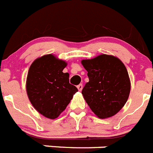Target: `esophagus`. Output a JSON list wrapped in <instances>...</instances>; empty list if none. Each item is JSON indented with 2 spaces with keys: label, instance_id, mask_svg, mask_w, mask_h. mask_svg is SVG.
Masks as SVG:
<instances>
[{
  "label": "esophagus",
  "instance_id": "1",
  "mask_svg": "<svg viewBox=\"0 0 153 153\" xmlns=\"http://www.w3.org/2000/svg\"><path fill=\"white\" fill-rule=\"evenodd\" d=\"M77 88L79 91H81L82 89H83V84H81V83H80V84H79V85L77 86Z\"/></svg>",
  "mask_w": 153,
  "mask_h": 153
}]
</instances>
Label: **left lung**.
Instances as JSON below:
<instances>
[{"instance_id":"1","label":"left lung","mask_w":153,"mask_h":153,"mask_svg":"<svg viewBox=\"0 0 153 153\" xmlns=\"http://www.w3.org/2000/svg\"><path fill=\"white\" fill-rule=\"evenodd\" d=\"M89 82L82 90L86 102L100 118L116 114L128 98L131 82L127 69L119 59L102 54L91 59H83Z\"/></svg>"}]
</instances>
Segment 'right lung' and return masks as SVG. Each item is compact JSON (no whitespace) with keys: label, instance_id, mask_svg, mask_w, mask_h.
<instances>
[{"label":"right lung","instance_id":"obj_1","mask_svg":"<svg viewBox=\"0 0 153 153\" xmlns=\"http://www.w3.org/2000/svg\"><path fill=\"white\" fill-rule=\"evenodd\" d=\"M67 63L53 54L36 59L30 66L26 91L30 102L44 117L55 119L66 109L78 90L70 83Z\"/></svg>","mask_w":153,"mask_h":153}]
</instances>
